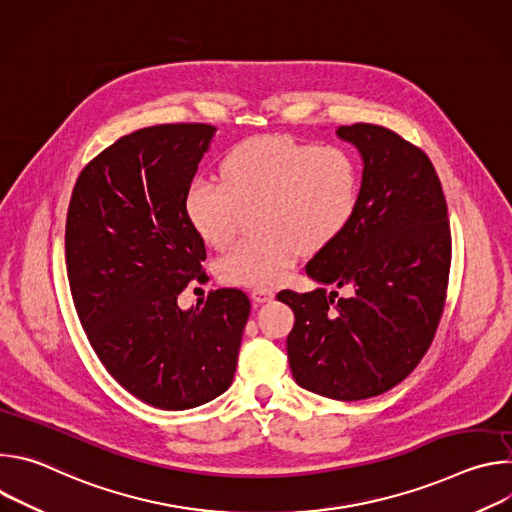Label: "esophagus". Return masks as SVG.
Here are the masks:
<instances>
[{"label":"esophagus","instance_id":"esophagus-1","mask_svg":"<svg viewBox=\"0 0 512 512\" xmlns=\"http://www.w3.org/2000/svg\"><path fill=\"white\" fill-rule=\"evenodd\" d=\"M251 300H253L255 304H265V302H271V300H273V291H269V289H253Z\"/></svg>","mask_w":512,"mask_h":512}]
</instances>
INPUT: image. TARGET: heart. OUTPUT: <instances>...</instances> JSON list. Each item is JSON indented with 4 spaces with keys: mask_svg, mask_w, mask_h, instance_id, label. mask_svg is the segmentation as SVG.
<instances>
[{
    "mask_svg": "<svg viewBox=\"0 0 512 512\" xmlns=\"http://www.w3.org/2000/svg\"><path fill=\"white\" fill-rule=\"evenodd\" d=\"M360 190L356 158L342 145H316L291 135H257L235 143L221 180L194 178L184 212L202 243L225 247L243 212H253L257 239L233 245L216 263L223 283L265 289L318 251L350 223Z\"/></svg>",
    "mask_w": 512,
    "mask_h": 512,
    "instance_id": "heart-1",
    "label": "heart"
}]
</instances>
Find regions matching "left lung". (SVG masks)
Wrapping results in <instances>:
<instances>
[{
	"instance_id": "1",
	"label": "left lung",
	"mask_w": 512,
	"mask_h": 512,
	"mask_svg": "<svg viewBox=\"0 0 512 512\" xmlns=\"http://www.w3.org/2000/svg\"><path fill=\"white\" fill-rule=\"evenodd\" d=\"M362 156L348 227L306 265L350 296L279 291L294 310L287 358L296 383L316 395L358 401L399 385L417 367L442 320L452 235L442 182L429 158L395 131L354 123L336 129Z\"/></svg>"
}]
</instances>
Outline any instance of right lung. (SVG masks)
<instances>
[{
	"label": "right lung",
	"mask_w": 512,
	"mask_h": 512,
	"mask_svg": "<svg viewBox=\"0 0 512 512\" xmlns=\"http://www.w3.org/2000/svg\"><path fill=\"white\" fill-rule=\"evenodd\" d=\"M214 131L168 123L119 137L83 168L66 214L70 294L93 350L125 391L168 411L231 387L251 312L241 289L178 306L204 275L184 194Z\"/></svg>",
	"instance_id": "right-lung-1"
}]
</instances>
